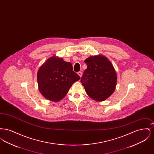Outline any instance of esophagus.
<instances>
[{
    "label": "esophagus",
    "mask_w": 154,
    "mask_h": 154,
    "mask_svg": "<svg viewBox=\"0 0 154 154\" xmlns=\"http://www.w3.org/2000/svg\"><path fill=\"white\" fill-rule=\"evenodd\" d=\"M78 74L79 75V76L81 77V76H82V72H78Z\"/></svg>",
    "instance_id": "esophagus-1"
}]
</instances>
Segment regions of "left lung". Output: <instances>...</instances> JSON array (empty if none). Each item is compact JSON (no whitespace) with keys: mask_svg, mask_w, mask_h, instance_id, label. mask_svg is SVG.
Segmentation results:
<instances>
[{"mask_svg":"<svg viewBox=\"0 0 154 154\" xmlns=\"http://www.w3.org/2000/svg\"><path fill=\"white\" fill-rule=\"evenodd\" d=\"M84 62L87 68L81 82L86 93L96 101H104L116 87L117 75L114 66L109 59L100 54L88 57Z\"/></svg>","mask_w":154,"mask_h":154,"instance_id":"left-lung-1","label":"left lung"}]
</instances>
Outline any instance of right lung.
Listing matches in <instances>:
<instances>
[{
	"instance_id": "add662e5",
	"label": "right lung",
	"mask_w": 154,
	"mask_h": 154,
	"mask_svg": "<svg viewBox=\"0 0 154 154\" xmlns=\"http://www.w3.org/2000/svg\"><path fill=\"white\" fill-rule=\"evenodd\" d=\"M80 79L79 75L74 72L70 62L55 55L47 59L37 74L40 92L54 102L63 99L74 82Z\"/></svg>"
}]
</instances>
